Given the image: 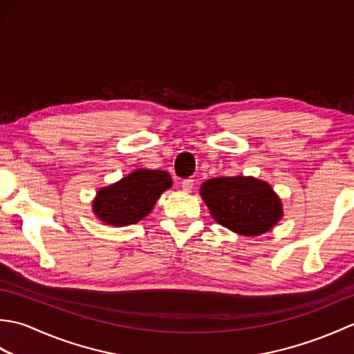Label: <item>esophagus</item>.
Wrapping results in <instances>:
<instances>
[{
    "label": "esophagus",
    "instance_id": "obj_1",
    "mask_svg": "<svg viewBox=\"0 0 354 354\" xmlns=\"http://www.w3.org/2000/svg\"><path fill=\"white\" fill-rule=\"evenodd\" d=\"M193 185H194V181H193V179H184V181L181 183V187H183V190H184V192H192Z\"/></svg>",
    "mask_w": 354,
    "mask_h": 354
}]
</instances>
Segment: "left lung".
I'll list each match as a JSON object with an SVG mask.
<instances>
[{"mask_svg": "<svg viewBox=\"0 0 354 354\" xmlns=\"http://www.w3.org/2000/svg\"><path fill=\"white\" fill-rule=\"evenodd\" d=\"M213 219L242 236H259L281 219V202L255 178H213L201 187Z\"/></svg>", "mask_w": 354, "mask_h": 354, "instance_id": "8db88e82", "label": "left lung"}]
</instances>
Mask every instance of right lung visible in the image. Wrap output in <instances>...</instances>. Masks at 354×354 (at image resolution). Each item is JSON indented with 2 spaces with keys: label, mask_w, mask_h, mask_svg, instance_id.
<instances>
[{
  "label": "right lung",
  "mask_w": 354,
  "mask_h": 354,
  "mask_svg": "<svg viewBox=\"0 0 354 354\" xmlns=\"http://www.w3.org/2000/svg\"><path fill=\"white\" fill-rule=\"evenodd\" d=\"M171 187V178L164 170L138 169L122 181L99 190L94 213L114 227L137 223L153 208L156 199Z\"/></svg>",
  "instance_id": "right-lung-1"
}]
</instances>
